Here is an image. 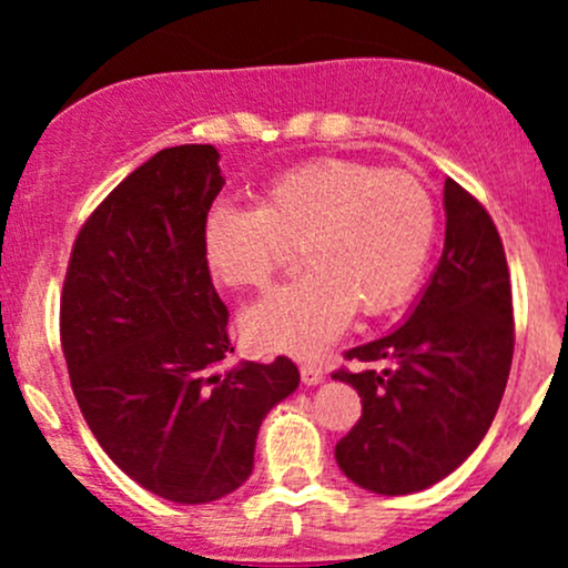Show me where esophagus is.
Segmentation results:
<instances>
[{
	"label": "esophagus",
	"instance_id": "34e87169",
	"mask_svg": "<svg viewBox=\"0 0 568 568\" xmlns=\"http://www.w3.org/2000/svg\"><path fill=\"white\" fill-rule=\"evenodd\" d=\"M325 379V374H323V368L321 366H315V363H302V382L304 384H321Z\"/></svg>",
	"mask_w": 568,
	"mask_h": 568
}]
</instances>
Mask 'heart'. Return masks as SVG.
Returning <instances> with one entry per match:
<instances>
[{"mask_svg": "<svg viewBox=\"0 0 568 568\" xmlns=\"http://www.w3.org/2000/svg\"><path fill=\"white\" fill-rule=\"evenodd\" d=\"M438 232L433 194L414 173L344 158L304 162L258 194L256 211L219 205L202 224V262L226 288H262L302 245L310 272L243 315L256 349L310 357L352 312L393 310L425 272Z\"/></svg>", "mask_w": 568, "mask_h": 568, "instance_id": "obj_1", "label": "heart"}]
</instances>
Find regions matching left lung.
Wrapping results in <instances>:
<instances>
[{
  "instance_id": "1",
  "label": "left lung",
  "mask_w": 568,
  "mask_h": 568,
  "mask_svg": "<svg viewBox=\"0 0 568 568\" xmlns=\"http://www.w3.org/2000/svg\"><path fill=\"white\" fill-rule=\"evenodd\" d=\"M443 256L400 328L347 352L382 371H336L363 414L336 443L352 484L400 497L454 473L491 427L513 363V293L505 247L486 207L443 186Z\"/></svg>"
}]
</instances>
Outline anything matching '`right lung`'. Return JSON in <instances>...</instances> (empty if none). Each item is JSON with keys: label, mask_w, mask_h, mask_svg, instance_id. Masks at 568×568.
<instances>
[{"label": "right lung", "mask_w": 568, "mask_h": 568, "mask_svg": "<svg viewBox=\"0 0 568 568\" xmlns=\"http://www.w3.org/2000/svg\"><path fill=\"white\" fill-rule=\"evenodd\" d=\"M224 186L211 143L162 149L84 221L61 296V344L77 403L128 478L205 505L253 473L264 416L298 368L243 361L202 262V224Z\"/></svg>", "instance_id": "right-lung-1"}]
</instances>
